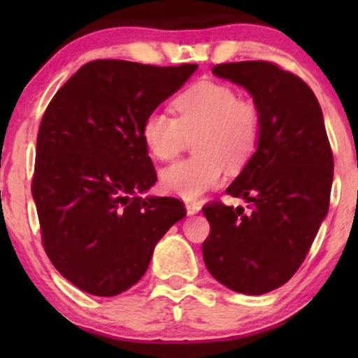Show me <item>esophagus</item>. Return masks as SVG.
<instances>
[{
    "instance_id": "1",
    "label": "esophagus",
    "mask_w": 358,
    "mask_h": 358,
    "mask_svg": "<svg viewBox=\"0 0 358 358\" xmlns=\"http://www.w3.org/2000/svg\"><path fill=\"white\" fill-rule=\"evenodd\" d=\"M185 210H187L189 215H195L200 212V203L197 202H185Z\"/></svg>"
}]
</instances>
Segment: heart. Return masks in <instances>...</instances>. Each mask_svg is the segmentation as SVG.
I'll return each mask as SVG.
<instances>
[{"label":"heart","instance_id":"1","mask_svg":"<svg viewBox=\"0 0 358 358\" xmlns=\"http://www.w3.org/2000/svg\"><path fill=\"white\" fill-rule=\"evenodd\" d=\"M176 117L163 110L146 115L141 138L150 155L169 161L194 140V158L178 161L161 173L166 192L194 200L218 187L224 166L239 171L256 153L262 115L256 102L239 97L234 87L202 81L174 101Z\"/></svg>","mask_w":358,"mask_h":358}]
</instances>
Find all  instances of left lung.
Segmentation results:
<instances>
[{
    "instance_id": "8db88e82",
    "label": "left lung",
    "mask_w": 358,
    "mask_h": 358,
    "mask_svg": "<svg viewBox=\"0 0 358 358\" xmlns=\"http://www.w3.org/2000/svg\"><path fill=\"white\" fill-rule=\"evenodd\" d=\"M213 75L246 87L262 115L256 153L227 189L251 203L203 205L208 272L244 295L290 280L329 210L334 158L315 92L301 78L264 60L220 63Z\"/></svg>"
}]
</instances>
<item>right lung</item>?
Listing matches in <instances>:
<instances>
[{
    "label": "right lung",
    "mask_w": 358,
    "mask_h": 358,
    "mask_svg": "<svg viewBox=\"0 0 358 358\" xmlns=\"http://www.w3.org/2000/svg\"><path fill=\"white\" fill-rule=\"evenodd\" d=\"M195 68L92 60L43 112L32 178L42 244L83 292L129 290L148 268L156 243L185 217L179 199L138 195L158 179L141 125Z\"/></svg>",
    "instance_id": "add662e5"
}]
</instances>
